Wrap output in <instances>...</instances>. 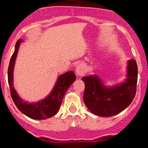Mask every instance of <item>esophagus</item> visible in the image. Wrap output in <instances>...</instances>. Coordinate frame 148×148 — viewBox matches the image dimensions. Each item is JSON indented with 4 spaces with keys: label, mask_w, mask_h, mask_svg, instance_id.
Here are the masks:
<instances>
[{
    "label": "esophagus",
    "mask_w": 148,
    "mask_h": 148,
    "mask_svg": "<svg viewBox=\"0 0 148 148\" xmlns=\"http://www.w3.org/2000/svg\"><path fill=\"white\" fill-rule=\"evenodd\" d=\"M75 73H76L77 75H79V76H83L84 74L86 73V68L84 66V65L80 64H78V66L75 68Z\"/></svg>",
    "instance_id": "34e87169"
}]
</instances>
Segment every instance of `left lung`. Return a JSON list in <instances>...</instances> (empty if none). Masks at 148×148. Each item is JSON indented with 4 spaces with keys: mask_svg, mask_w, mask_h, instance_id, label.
Listing matches in <instances>:
<instances>
[{
    "mask_svg": "<svg viewBox=\"0 0 148 148\" xmlns=\"http://www.w3.org/2000/svg\"><path fill=\"white\" fill-rule=\"evenodd\" d=\"M127 78L112 87L105 86L96 74L82 78L85 84L84 101L91 113L103 117L118 114L131 104L136 95L138 77L136 61H127Z\"/></svg>",
    "mask_w": 148,
    "mask_h": 148,
    "instance_id": "8db88e82",
    "label": "left lung"
}]
</instances>
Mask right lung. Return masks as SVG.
<instances>
[{
  "mask_svg": "<svg viewBox=\"0 0 148 148\" xmlns=\"http://www.w3.org/2000/svg\"><path fill=\"white\" fill-rule=\"evenodd\" d=\"M22 40H18L15 47V52L10 60L8 69V82L10 85L12 99L17 108L32 119L42 120L49 119L58 113L66 90L76 79L73 71H69L59 75L50 93L37 102L29 103L19 96L13 86V70L15 66L18 49Z\"/></svg>",
  "mask_w": 148,
  "mask_h": 148,
  "instance_id": "1",
  "label": "right lung"
}]
</instances>
